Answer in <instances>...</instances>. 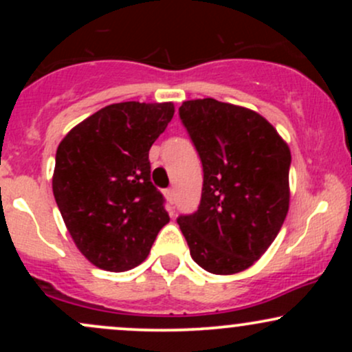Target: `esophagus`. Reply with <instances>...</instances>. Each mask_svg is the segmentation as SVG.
I'll return each mask as SVG.
<instances>
[{"label":"esophagus","mask_w":352,"mask_h":352,"mask_svg":"<svg viewBox=\"0 0 352 352\" xmlns=\"http://www.w3.org/2000/svg\"><path fill=\"white\" fill-rule=\"evenodd\" d=\"M165 197H167L168 204H170V205L175 204V190H173V188L165 190Z\"/></svg>","instance_id":"obj_1"}]
</instances>
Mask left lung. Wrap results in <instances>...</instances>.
I'll return each mask as SVG.
<instances>
[{
	"label": "left lung",
	"mask_w": 352,
	"mask_h": 352,
	"mask_svg": "<svg viewBox=\"0 0 352 352\" xmlns=\"http://www.w3.org/2000/svg\"><path fill=\"white\" fill-rule=\"evenodd\" d=\"M182 124L199 152L204 187L199 210L177 223L193 261L233 274L260 260L289 208L292 152L265 117L212 98L185 100Z\"/></svg>",
	"instance_id": "obj_1"
}]
</instances>
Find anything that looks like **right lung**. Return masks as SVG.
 <instances>
[{"instance_id": "obj_1", "label": "right lung", "mask_w": 352, "mask_h": 352, "mask_svg": "<svg viewBox=\"0 0 352 352\" xmlns=\"http://www.w3.org/2000/svg\"><path fill=\"white\" fill-rule=\"evenodd\" d=\"M173 112L172 102L111 104L60 140L52 193L79 252L100 270L142 263L170 220L151 182L148 151Z\"/></svg>"}]
</instances>
